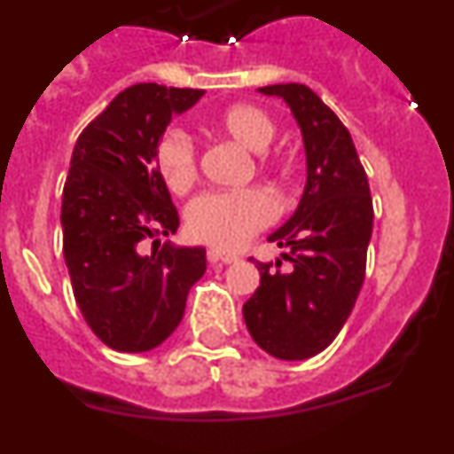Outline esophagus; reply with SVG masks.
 <instances>
[{
	"label": "esophagus",
	"mask_w": 454,
	"mask_h": 454,
	"mask_svg": "<svg viewBox=\"0 0 454 454\" xmlns=\"http://www.w3.org/2000/svg\"><path fill=\"white\" fill-rule=\"evenodd\" d=\"M207 256L211 263H236L239 262V256L236 254H230V252H220V250H208Z\"/></svg>",
	"instance_id": "34e87169"
}]
</instances>
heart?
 I'll list each match as a JSON object with an SVG mask.
<instances>
[{
	"label": "heart",
	"mask_w": 454,
	"mask_h": 454,
	"mask_svg": "<svg viewBox=\"0 0 454 454\" xmlns=\"http://www.w3.org/2000/svg\"><path fill=\"white\" fill-rule=\"evenodd\" d=\"M214 127L252 154H262L275 138V122L254 104H234L215 115ZM156 170L168 191L184 195L198 179V156L182 129L161 136L154 152ZM277 215L275 200L262 188L234 192H204L186 208V230L200 243L236 250L268 227Z\"/></svg>",
	"instance_id": "obj_1"
}]
</instances>
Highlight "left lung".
I'll list each match as a JSON object with an SVG mask.
<instances>
[{
  "mask_svg": "<svg viewBox=\"0 0 454 454\" xmlns=\"http://www.w3.org/2000/svg\"><path fill=\"white\" fill-rule=\"evenodd\" d=\"M259 92L291 108L302 131L307 184L295 214L268 236L286 247L282 256L293 270L256 262L262 282L243 304V318L262 350L300 362L330 346L355 307L366 275L372 200L350 131L311 88L275 83Z\"/></svg>",
  "mask_w": 454,
  "mask_h": 454,
  "instance_id": "8db88e82",
  "label": "left lung"
}]
</instances>
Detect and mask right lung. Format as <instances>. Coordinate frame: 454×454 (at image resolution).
Masks as SVG:
<instances>
[{
	"instance_id": "right-lung-1",
	"label": "right lung",
	"mask_w": 454,
	"mask_h": 454,
	"mask_svg": "<svg viewBox=\"0 0 454 454\" xmlns=\"http://www.w3.org/2000/svg\"><path fill=\"white\" fill-rule=\"evenodd\" d=\"M204 90L136 83L88 124L63 188V256L88 327L118 352L161 346L184 318L188 291L207 270L204 247L170 240L143 254V240L175 234L177 208L154 152L172 115Z\"/></svg>"
}]
</instances>
